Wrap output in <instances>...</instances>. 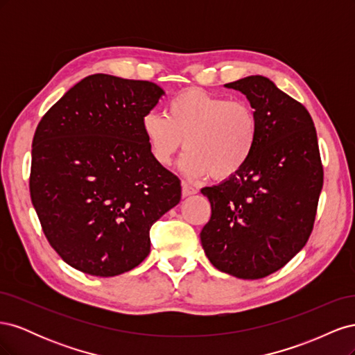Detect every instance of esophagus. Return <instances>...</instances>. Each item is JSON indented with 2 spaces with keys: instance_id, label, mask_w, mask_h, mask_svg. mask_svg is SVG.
<instances>
[{
  "instance_id": "obj_1",
  "label": "esophagus",
  "mask_w": 355,
  "mask_h": 355,
  "mask_svg": "<svg viewBox=\"0 0 355 355\" xmlns=\"http://www.w3.org/2000/svg\"><path fill=\"white\" fill-rule=\"evenodd\" d=\"M194 194H197V189L192 187L191 184H188V182L182 180V196L189 197V196H194Z\"/></svg>"
}]
</instances>
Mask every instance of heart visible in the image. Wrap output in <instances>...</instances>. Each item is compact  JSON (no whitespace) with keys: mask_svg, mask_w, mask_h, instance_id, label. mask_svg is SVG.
I'll list each match as a JSON object with an SVG mask.
<instances>
[{"mask_svg":"<svg viewBox=\"0 0 355 355\" xmlns=\"http://www.w3.org/2000/svg\"><path fill=\"white\" fill-rule=\"evenodd\" d=\"M142 132L159 166H168L185 144L179 167L187 176L223 180L250 161L259 141V118L249 102L188 89L168 102L167 115L148 111Z\"/></svg>","mask_w":355,"mask_h":355,"instance_id":"heart-1","label":"heart"}]
</instances>
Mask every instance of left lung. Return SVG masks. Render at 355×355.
Listing matches in <instances>:
<instances>
[{"instance_id": "obj_1", "label": "left lung", "mask_w": 355, "mask_h": 355, "mask_svg": "<svg viewBox=\"0 0 355 355\" xmlns=\"http://www.w3.org/2000/svg\"><path fill=\"white\" fill-rule=\"evenodd\" d=\"M225 85L241 92L256 110L259 141L237 175L201 189L211 216L200 239L214 268L257 280L280 270L306 244L323 166L313 118L302 103L262 75Z\"/></svg>"}]
</instances>
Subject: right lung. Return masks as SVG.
<instances>
[{"label":"right lung","instance_id":"right-lung-1","mask_svg":"<svg viewBox=\"0 0 355 355\" xmlns=\"http://www.w3.org/2000/svg\"><path fill=\"white\" fill-rule=\"evenodd\" d=\"M163 94L151 81L94 73L41 118L31 200L50 245L75 270H133L151 252L154 222L180 201V180L153 158L142 132Z\"/></svg>","mask_w":355,"mask_h":355}]
</instances>
